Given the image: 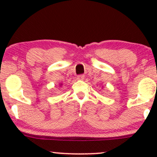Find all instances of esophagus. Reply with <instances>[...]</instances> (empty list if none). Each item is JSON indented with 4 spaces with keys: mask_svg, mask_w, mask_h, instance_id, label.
<instances>
[{
    "mask_svg": "<svg viewBox=\"0 0 157 157\" xmlns=\"http://www.w3.org/2000/svg\"><path fill=\"white\" fill-rule=\"evenodd\" d=\"M84 77H85L84 75H79L78 76H77V79H78V80H83Z\"/></svg>",
    "mask_w": 157,
    "mask_h": 157,
    "instance_id": "obj_1",
    "label": "esophagus"
}]
</instances>
